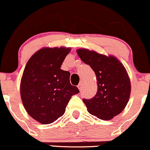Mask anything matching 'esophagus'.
I'll list each match as a JSON object with an SVG mask.
<instances>
[{
	"instance_id": "obj_1",
	"label": "esophagus",
	"mask_w": 150,
	"mask_h": 150,
	"mask_svg": "<svg viewBox=\"0 0 150 150\" xmlns=\"http://www.w3.org/2000/svg\"><path fill=\"white\" fill-rule=\"evenodd\" d=\"M83 82L81 81V82H80V83H79V85H78V89L80 90V91H81L82 88H83Z\"/></svg>"
}]
</instances>
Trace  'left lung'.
Instances as JSON below:
<instances>
[{"mask_svg":"<svg viewBox=\"0 0 150 150\" xmlns=\"http://www.w3.org/2000/svg\"><path fill=\"white\" fill-rule=\"evenodd\" d=\"M77 53L83 62L91 66L97 80L96 95L83 102L91 114L102 120H111L119 114L128 103L131 81L123 64L113 55L80 48Z\"/></svg>","mask_w":150,"mask_h":150,"instance_id":"1","label":"left lung"}]
</instances>
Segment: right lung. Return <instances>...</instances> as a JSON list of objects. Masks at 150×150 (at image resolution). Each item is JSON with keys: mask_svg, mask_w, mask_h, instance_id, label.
Listing matches in <instances>:
<instances>
[{"mask_svg": "<svg viewBox=\"0 0 150 150\" xmlns=\"http://www.w3.org/2000/svg\"><path fill=\"white\" fill-rule=\"evenodd\" d=\"M70 47H43L26 64L20 94L25 110L42 124L53 123L65 112L72 95L79 93L70 83V73L60 69Z\"/></svg>", "mask_w": 150, "mask_h": 150, "instance_id": "1", "label": "right lung"}]
</instances>
